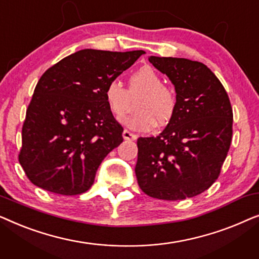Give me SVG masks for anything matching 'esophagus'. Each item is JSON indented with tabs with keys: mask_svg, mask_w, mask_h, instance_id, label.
<instances>
[{
	"mask_svg": "<svg viewBox=\"0 0 259 259\" xmlns=\"http://www.w3.org/2000/svg\"><path fill=\"white\" fill-rule=\"evenodd\" d=\"M122 137H123V139H125V140H136L137 139L136 134L128 132V131H127V130H125L122 132Z\"/></svg>",
	"mask_w": 259,
	"mask_h": 259,
	"instance_id": "obj_1",
	"label": "esophagus"
}]
</instances>
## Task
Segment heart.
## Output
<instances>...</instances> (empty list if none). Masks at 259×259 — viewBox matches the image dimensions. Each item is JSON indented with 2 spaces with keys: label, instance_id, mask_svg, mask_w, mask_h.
<instances>
[{
  "label": "heart",
  "instance_id": "b5f03b06",
  "mask_svg": "<svg viewBox=\"0 0 259 259\" xmlns=\"http://www.w3.org/2000/svg\"><path fill=\"white\" fill-rule=\"evenodd\" d=\"M138 99L136 109L121 118V122L139 132L153 130L155 121L166 125L173 118L177 108V98L173 91L164 86L159 74L150 66L141 67L130 76L126 90L118 80H112L105 87V100L113 114L122 115L131 105V98Z\"/></svg>",
  "mask_w": 259,
  "mask_h": 259
}]
</instances>
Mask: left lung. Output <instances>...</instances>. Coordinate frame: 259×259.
<instances>
[{
	"instance_id": "8db88e82",
	"label": "left lung",
	"mask_w": 259,
	"mask_h": 259,
	"mask_svg": "<svg viewBox=\"0 0 259 259\" xmlns=\"http://www.w3.org/2000/svg\"><path fill=\"white\" fill-rule=\"evenodd\" d=\"M176 90L177 108L157 137L138 139L136 175L147 196L183 200L217 180L232 139L228 93L204 63L183 58H148Z\"/></svg>"
}]
</instances>
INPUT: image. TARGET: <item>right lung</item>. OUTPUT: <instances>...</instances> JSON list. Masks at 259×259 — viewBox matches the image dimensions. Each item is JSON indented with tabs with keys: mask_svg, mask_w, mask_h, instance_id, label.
<instances>
[{
	"mask_svg": "<svg viewBox=\"0 0 259 259\" xmlns=\"http://www.w3.org/2000/svg\"><path fill=\"white\" fill-rule=\"evenodd\" d=\"M144 51L82 49L46 70L22 127L19 161L34 185L62 196L86 192L122 127L105 100V87Z\"/></svg>",
	"mask_w": 259,
	"mask_h": 259,
	"instance_id": "right-lung-1",
	"label": "right lung"
}]
</instances>
